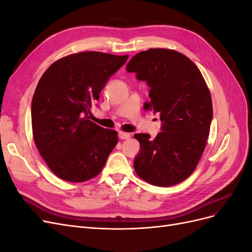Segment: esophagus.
Returning <instances> with one entry per match:
<instances>
[{
  "instance_id": "obj_1",
  "label": "esophagus",
  "mask_w": 252,
  "mask_h": 252,
  "mask_svg": "<svg viewBox=\"0 0 252 252\" xmlns=\"http://www.w3.org/2000/svg\"><path fill=\"white\" fill-rule=\"evenodd\" d=\"M119 138L121 139V140H126V139H129L130 138V133H128V132H120L119 133Z\"/></svg>"
}]
</instances>
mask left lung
I'll return each instance as SVG.
<instances>
[{
	"label": "left lung",
	"mask_w": 252,
	"mask_h": 252,
	"mask_svg": "<svg viewBox=\"0 0 252 252\" xmlns=\"http://www.w3.org/2000/svg\"><path fill=\"white\" fill-rule=\"evenodd\" d=\"M149 86L146 110L158 113L162 130L155 140L134 134L140 142L133 167L155 186L168 187L186 180L203 155L212 120L209 89L199 68L182 53L163 48L141 51L126 66Z\"/></svg>",
	"instance_id": "obj_1"
}]
</instances>
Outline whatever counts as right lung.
Masks as SVG:
<instances>
[{"instance_id":"add662e5","label":"right lung","mask_w":252,"mask_h":252,"mask_svg":"<svg viewBox=\"0 0 252 252\" xmlns=\"http://www.w3.org/2000/svg\"><path fill=\"white\" fill-rule=\"evenodd\" d=\"M128 56L86 51L51 64L32 102L33 139L50 170L67 182H85L100 173L118 143V132L89 120L109 78Z\"/></svg>"}]
</instances>
